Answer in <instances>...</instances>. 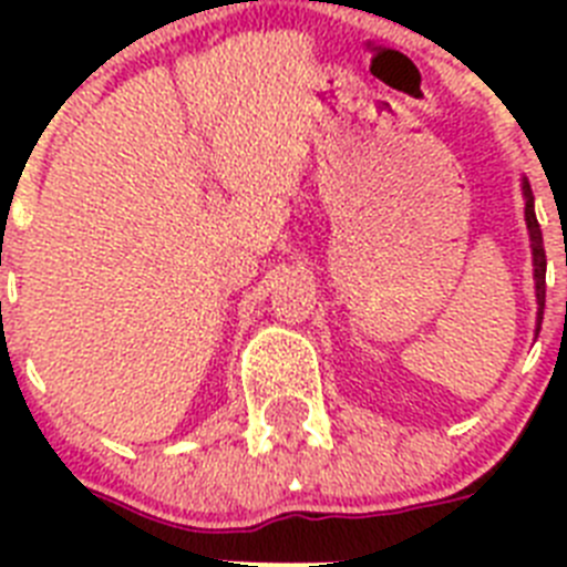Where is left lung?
Masks as SVG:
<instances>
[{
    "label": "left lung",
    "instance_id": "8db88e82",
    "mask_svg": "<svg viewBox=\"0 0 567 567\" xmlns=\"http://www.w3.org/2000/svg\"><path fill=\"white\" fill-rule=\"evenodd\" d=\"M523 198H525V224H528V235H530V255H534V284H537V338H539V329H543V312H545V249H543V229H539L537 213H534V193H530L528 178H523ZM565 264H567V255H565Z\"/></svg>",
    "mask_w": 567,
    "mask_h": 567
}]
</instances>
